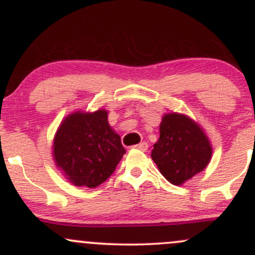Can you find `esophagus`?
Listing matches in <instances>:
<instances>
[{
	"instance_id": "esophagus-1",
	"label": "esophagus",
	"mask_w": 255,
	"mask_h": 255,
	"mask_svg": "<svg viewBox=\"0 0 255 255\" xmlns=\"http://www.w3.org/2000/svg\"><path fill=\"white\" fill-rule=\"evenodd\" d=\"M134 148H137V150H140V151H147V148H148V144L147 142H140V144H137V145H134L133 146Z\"/></svg>"
}]
</instances>
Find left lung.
<instances>
[{"mask_svg":"<svg viewBox=\"0 0 255 255\" xmlns=\"http://www.w3.org/2000/svg\"><path fill=\"white\" fill-rule=\"evenodd\" d=\"M159 139L151 157L172 184H182L209 164L211 144L201 128L180 114H168L159 126Z\"/></svg>","mask_w":255,"mask_h":255,"instance_id":"obj_1","label":"left lung"}]
</instances>
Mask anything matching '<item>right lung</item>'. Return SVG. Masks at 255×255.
Masks as SVG:
<instances>
[{
	"mask_svg": "<svg viewBox=\"0 0 255 255\" xmlns=\"http://www.w3.org/2000/svg\"><path fill=\"white\" fill-rule=\"evenodd\" d=\"M125 153L121 137L108 124L105 110L71 114L55 136V162L75 186L96 188L105 182Z\"/></svg>",
	"mask_w": 255,
	"mask_h": 255,
	"instance_id": "obj_1",
	"label": "right lung"
}]
</instances>
